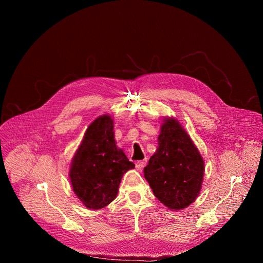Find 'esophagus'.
<instances>
[{
  "instance_id": "esophagus-1",
  "label": "esophagus",
  "mask_w": 263,
  "mask_h": 263,
  "mask_svg": "<svg viewBox=\"0 0 263 263\" xmlns=\"http://www.w3.org/2000/svg\"><path fill=\"white\" fill-rule=\"evenodd\" d=\"M146 163H147V159H145V160H142V161H137L136 163H135V165H136V168L137 170H143L144 168V166L146 165Z\"/></svg>"
}]
</instances>
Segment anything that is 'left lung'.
<instances>
[{
  "label": "left lung",
  "mask_w": 263,
  "mask_h": 263,
  "mask_svg": "<svg viewBox=\"0 0 263 263\" xmlns=\"http://www.w3.org/2000/svg\"><path fill=\"white\" fill-rule=\"evenodd\" d=\"M158 140L159 147L144 168V176L163 204L172 210H182L199 194L203 160L175 118L164 120Z\"/></svg>",
  "instance_id": "1"
}]
</instances>
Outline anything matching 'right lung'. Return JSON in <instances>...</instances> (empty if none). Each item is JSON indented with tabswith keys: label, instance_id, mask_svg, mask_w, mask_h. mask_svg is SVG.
<instances>
[{
	"label": "right lung",
	"instance_id": "obj_1",
	"mask_svg": "<svg viewBox=\"0 0 263 263\" xmlns=\"http://www.w3.org/2000/svg\"><path fill=\"white\" fill-rule=\"evenodd\" d=\"M113 119L103 115L91 122L72 159L73 192L86 208L98 210L112 202L123 174L134 168L116 146Z\"/></svg>",
	"mask_w": 263,
	"mask_h": 263
}]
</instances>
